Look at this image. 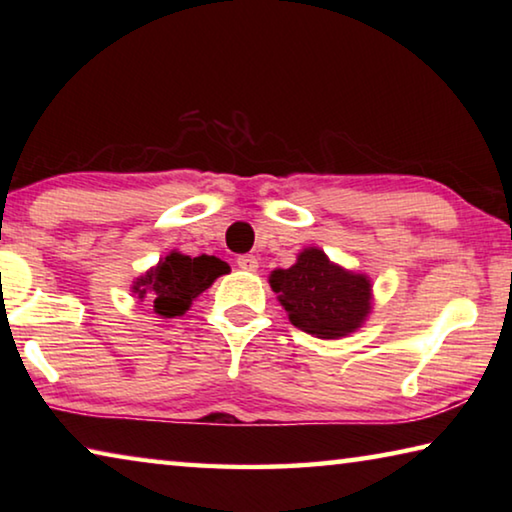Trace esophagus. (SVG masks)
<instances>
[{
	"label": "esophagus",
	"mask_w": 512,
	"mask_h": 512,
	"mask_svg": "<svg viewBox=\"0 0 512 512\" xmlns=\"http://www.w3.org/2000/svg\"><path fill=\"white\" fill-rule=\"evenodd\" d=\"M237 266L241 268V271H248V273H255L257 271V257L255 255H241L237 257Z\"/></svg>",
	"instance_id": "1"
}]
</instances>
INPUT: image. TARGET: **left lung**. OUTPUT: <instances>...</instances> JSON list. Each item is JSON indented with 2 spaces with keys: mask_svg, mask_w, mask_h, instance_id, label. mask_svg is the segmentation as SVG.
I'll list each match as a JSON object with an SVG mask.
<instances>
[{
  "mask_svg": "<svg viewBox=\"0 0 512 512\" xmlns=\"http://www.w3.org/2000/svg\"><path fill=\"white\" fill-rule=\"evenodd\" d=\"M289 320L316 339H341L363 325L372 309L368 275L329 262L320 248H305L291 268L268 277Z\"/></svg>",
  "mask_w": 512,
  "mask_h": 512,
  "instance_id": "8db88e82",
  "label": "left lung"
}]
</instances>
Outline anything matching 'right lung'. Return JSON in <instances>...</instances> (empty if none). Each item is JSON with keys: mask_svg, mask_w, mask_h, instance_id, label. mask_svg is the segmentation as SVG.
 Here are the masks:
<instances>
[{"mask_svg": "<svg viewBox=\"0 0 512 512\" xmlns=\"http://www.w3.org/2000/svg\"><path fill=\"white\" fill-rule=\"evenodd\" d=\"M228 271L230 266L214 255L189 257L173 250L160 259L158 266L137 277L133 282V293L140 300L149 298L158 316L176 318L183 316L192 307V302L212 287L216 277Z\"/></svg>", "mask_w": 512, "mask_h": 512, "instance_id": "add662e5", "label": "right lung"}]
</instances>
